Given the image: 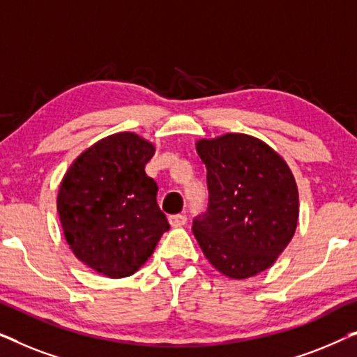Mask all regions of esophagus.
<instances>
[{
    "label": "esophagus",
    "mask_w": 357,
    "mask_h": 357,
    "mask_svg": "<svg viewBox=\"0 0 357 357\" xmlns=\"http://www.w3.org/2000/svg\"><path fill=\"white\" fill-rule=\"evenodd\" d=\"M185 222H187V218L183 214H172V216H169V224L172 227H182Z\"/></svg>",
    "instance_id": "34e87169"
}]
</instances>
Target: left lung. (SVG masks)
<instances>
[{
    "label": "left lung",
    "mask_w": 357,
    "mask_h": 357,
    "mask_svg": "<svg viewBox=\"0 0 357 357\" xmlns=\"http://www.w3.org/2000/svg\"><path fill=\"white\" fill-rule=\"evenodd\" d=\"M197 153L206 165L209 203L192 229L204 257L232 280L265 271L297 227L291 169L275 149L243 133L199 139Z\"/></svg>",
    "instance_id": "obj_1"
}]
</instances>
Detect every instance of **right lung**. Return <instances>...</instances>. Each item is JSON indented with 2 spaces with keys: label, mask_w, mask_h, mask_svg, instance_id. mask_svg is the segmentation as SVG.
Returning a JSON list of instances; mask_svg holds the SVG:
<instances>
[{
  "label": "right lung",
  "mask_w": 357,
  "mask_h": 357,
  "mask_svg": "<svg viewBox=\"0 0 357 357\" xmlns=\"http://www.w3.org/2000/svg\"><path fill=\"white\" fill-rule=\"evenodd\" d=\"M154 144L123 131L77 155L60 183L56 209L68 245L109 278L133 275L169 231L158 183L144 172Z\"/></svg>",
  "instance_id": "obj_1"
}]
</instances>
